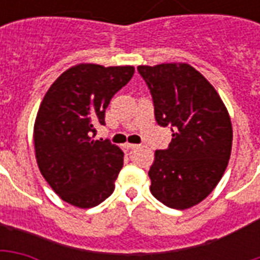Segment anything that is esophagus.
Returning a JSON list of instances; mask_svg holds the SVG:
<instances>
[{"mask_svg": "<svg viewBox=\"0 0 260 260\" xmlns=\"http://www.w3.org/2000/svg\"><path fill=\"white\" fill-rule=\"evenodd\" d=\"M125 147L126 149H135V147H138V145H135V143H125Z\"/></svg>", "mask_w": 260, "mask_h": 260, "instance_id": "1", "label": "esophagus"}]
</instances>
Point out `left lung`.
<instances>
[{"label": "left lung", "mask_w": 260, "mask_h": 260, "mask_svg": "<svg viewBox=\"0 0 260 260\" xmlns=\"http://www.w3.org/2000/svg\"><path fill=\"white\" fill-rule=\"evenodd\" d=\"M138 71L152 93L157 124L173 132L169 149L154 152L150 192L166 206L189 209L209 196L227 169L230 114L212 83L189 64L139 65Z\"/></svg>", "instance_id": "left-lung-1"}]
</instances>
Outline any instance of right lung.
<instances>
[{"mask_svg": "<svg viewBox=\"0 0 260 260\" xmlns=\"http://www.w3.org/2000/svg\"><path fill=\"white\" fill-rule=\"evenodd\" d=\"M135 68L78 64L59 75L37 111L33 142L40 173L57 195L89 209L114 191L124 153L108 141H94L106 108Z\"/></svg>", "mask_w": 260, "mask_h": 260, "instance_id": "add662e5", "label": "right lung"}]
</instances>
